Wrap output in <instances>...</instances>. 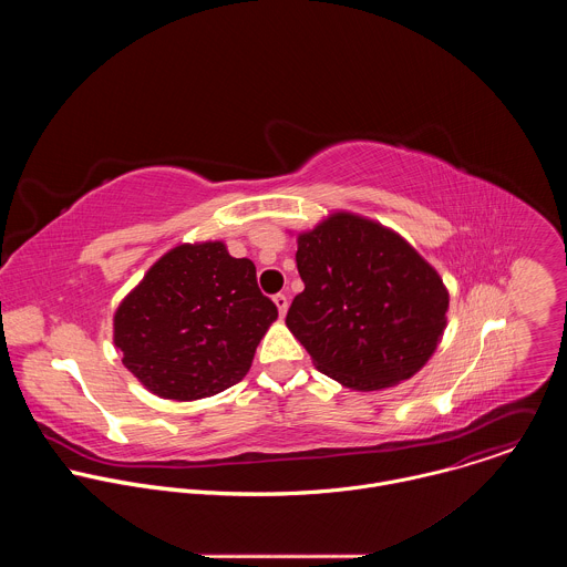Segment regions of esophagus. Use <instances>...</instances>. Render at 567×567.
<instances>
[{
  "instance_id": "obj_1",
  "label": "esophagus",
  "mask_w": 567,
  "mask_h": 567,
  "mask_svg": "<svg viewBox=\"0 0 567 567\" xmlns=\"http://www.w3.org/2000/svg\"><path fill=\"white\" fill-rule=\"evenodd\" d=\"M274 302H276V307H278L280 316H285V313H287V307H289L287 296H285V293H276V296H274Z\"/></svg>"
}]
</instances>
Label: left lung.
I'll return each mask as SVG.
<instances>
[{"label": "left lung", "instance_id": "left-lung-1", "mask_svg": "<svg viewBox=\"0 0 567 567\" xmlns=\"http://www.w3.org/2000/svg\"><path fill=\"white\" fill-rule=\"evenodd\" d=\"M296 265L305 289L285 322L322 374L381 390L411 379L435 352L449 293L396 233L337 213L298 235Z\"/></svg>", "mask_w": 567, "mask_h": 567}]
</instances>
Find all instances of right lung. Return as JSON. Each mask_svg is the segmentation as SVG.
<instances>
[{
    "mask_svg": "<svg viewBox=\"0 0 567 567\" xmlns=\"http://www.w3.org/2000/svg\"><path fill=\"white\" fill-rule=\"evenodd\" d=\"M276 318L251 260L230 258L221 241L182 245L121 302L114 343L150 392L193 401L245 379Z\"/></svg>",
    "mask_w": 567,
    "mask_h": 567,
    "instance_id": "add662e5",
    "label": "right lung"
}]
</instances>
